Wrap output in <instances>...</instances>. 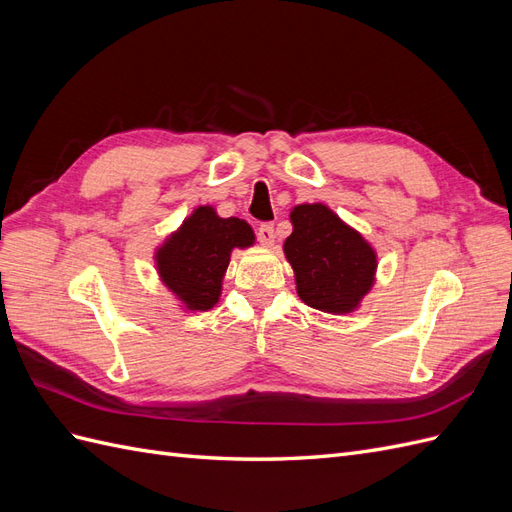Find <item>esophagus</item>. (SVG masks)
Returning a JSON list of instances; mask_svg holds the SVG:
<instances>
[{"mask_svg":"<svg viewBox=\"0 0 512 512\" xmlns=\"http://www.w3.org/2000/svg\"><path fill=\"white\" fill-rule=\"evenodd\" d=\"M258 241L265 247H273L275 243V228L273 224H260L258 228Z\"/></svg>","mask_w":512,"mask_h":512,"instance_id":"1","label":"esophagus"}]
</instances>
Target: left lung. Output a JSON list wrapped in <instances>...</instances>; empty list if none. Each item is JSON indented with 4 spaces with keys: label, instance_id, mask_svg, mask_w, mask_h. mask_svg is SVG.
I'll return each mask as SVG.
<instances>
[{
    "label": "left lung",
    "instance_id": "1",
    "mask_svg": "<svg viewBox=\"0 0 512 512\" xmlns=\"http://www.w3.org/2000/svg\"><path fill=\"white\" fill-rule=\"evenodd\" d=\"M284 256L301 301L324 314H352L376 284L378 252L359 230L324 203L290 211Z\"/></svg>",
    "mask_w": 512,
    "mask_h": 512
}]
</instances>
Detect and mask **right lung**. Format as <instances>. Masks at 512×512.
Instances as JSON below:
<instances>
[{
  "instance_id": "right-lung-1",
  "label": "right lung",
  "mask_w": 512,
  "mask_h": 512,
  "mask_svg": "<svg viewBox=\"0 0 512 512\" xmlns=\"http://www.w3.org/2000/svg\"><path fill=\"white\" fill-rule=\"evenodd\" d=\"M254 243V228L245 220L220 218L215 207L198 205L156 247L153 265L183 312H209L222 297L232 250Z\"/></svg>"
}]
</instances>
